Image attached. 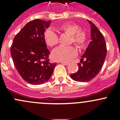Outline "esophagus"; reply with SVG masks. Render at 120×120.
I'll return each instance as SVG.
<instances>
[{
    "label": "esophagus",
    "instance_id": "1",
    "mask_svg": "<svg viewBox=\"0 0 120 120\" xmlns=\"http://www.w3.org/2000/svg\"><path fill=\"white\" fill-rule=\"evenodd\" d=\"M60 63L63 64L64 65H66V66H67L68 64V63H67V62H64V61H60Z\"/></svg>",
    "mask_w": 120,
    "mask_h": 120
}]
</instances>
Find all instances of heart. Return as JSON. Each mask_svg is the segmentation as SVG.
I'll return each mask as SVG.
<instances>
[{
  "mask_svg": "<svg viewBox=\"0 0 120 120\" xmlns=\"http://www.w3.org/2000/svg\"><path fill=\"white\" fill-rule=\"evenodd\" d=\"M59 31L71 35L70 44L74 43L79 49L85 48L87 42V35L85 32L80 30L77 24L65 23L58 28ZM45 42L48 46L53 47L59 43V36L51 29L47 30L44 34ZM77 50L74 46H60L52 52L53 59L56 61H68L77 56Z\"/></svg>",
  "mask_w": 120,
  "mask_h": 120,
  "instance_id": "obj_1",
  "label": "heart"
}]
</instances>
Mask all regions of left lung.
I'll return each instance as SVG.
<instances>
[{"mask_svg": "<svg viewBox=\"0 0 120 120\" xmlns=\"http://www.w3.org/2000/svg\"><path fill=\"white\" fill-rule=\"evenodd\" d=\"M91 26V41L78 64V71L70 77L78 82H88L94 79L103 67L107 54L103 35L96 25L88 20Z\"/></svg>", "mask_w": 120, "mask_h": 120, "instance_id": "8db88e82", "label": "left lung"}]
</instances>
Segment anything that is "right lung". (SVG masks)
Returning a JSON list of instances; mask_svg holds the SVG:
<instances>
[{"label": "right lung", "mask_w": 120, "mask_h": 120, "mask_svg": "<svg viewBox=\"0 0 120 120\" xmlns=\"http://www.w3.org/2000/svg\"><path fill=\"white\" fill-rule=\"evenodd\" d=\"M50 21L36 19L30 21L15 36L10 48L11 55L18 72L30 84L48 81L56 63L49 62L44 34ZM43 60L44 61H42Z\"/></svg>", "instance_id": "obj_1"}]
</instances>
